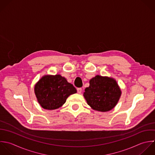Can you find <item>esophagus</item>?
<instances>
[{
  "label": "esophagus",
  "instance_id": "esophagus-1",
  "mask_svg": "<svg viewBox=\"0 0 155 155\" xmlns=\"http://www.w3.org/2000/svg\"><path fill=\"white\" fill-rule=\"evenodd\" d=\"M77 92H78V94H80V93L81 92V91H82V89H81V87H78V88H77Z\"/></svg>",
  "mask_w": 155,
  "mask_h": 155
}]
</instances>
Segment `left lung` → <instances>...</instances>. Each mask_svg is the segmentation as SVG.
I'll return each mask as SVG.
<instances>
[{
	"label": "left lung",
	"mask_w": 155,
	"mask_h": 155,
	"mask_svg": "<svg viewBox=\"0 0 155 155\" xmlns=\"http://www.w3.org/2000/svg\"><path fill=\"white\" fill-rule=\"evenodd\" d=\"M89 83L84 93L87 104L95 110L107 112L112 110L121 94L117 81L112 78L97 75Z\"/></svg>",
	"instance_id": "1"
}]
</instances>
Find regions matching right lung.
<instances>
[{
    "label": "right lung",
    "instance_id": "obj_1",
    "mask_svg": "<svg viewBox=\"0 0 155 155\" xmlns=\"http://www.w3.org/2000/svg\"><path fill=\"white\" fill-rule=\"evenodd\" d=\"M34 91L40 106L48 110L59 108L70 95L77 92L75 87L60 75L44 76L35 84Z\"/></svg>",
    "mask_w": 155,
    "mask_h": 155
}]
</instances>
